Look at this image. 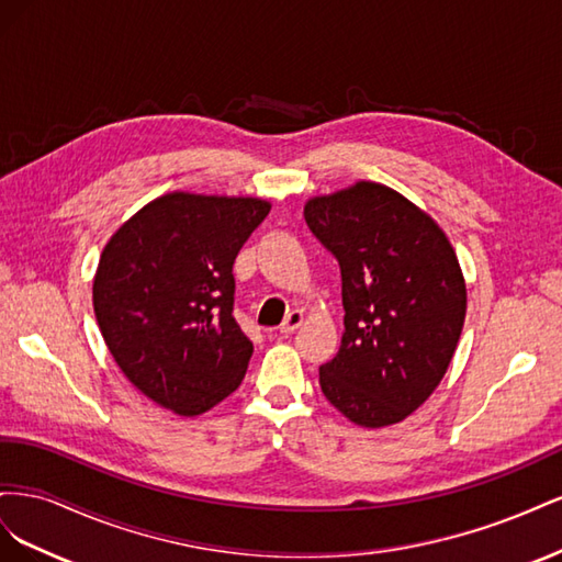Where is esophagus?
<instances>
[{
  "label": "esophagus",
  "instance_id": "obj_1",
  "mask_svg": "<svg viewBox=\"0 0 562 562\" xmlns=\"http://www.w3.org/2000/svg\"><path fill=\"white\" fill-rule=\"evenodd\" d=\"M304 323V314L300 312V310H293V312H288V316L283 318V323L279 326V333H283V335H291V333H295L300 326Z\"/></svg>",
  "mask_w": 562,
  "mask_h": 562
}]
</instances>
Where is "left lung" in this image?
Segmentation results:
<instances>
[{
    "label": "left lung",
    "mask_w": 562,
    "mask_h": 562,
    "mask_svg": "<svg viewBox=\"0 0 562 562\" xmlns=\"http://www.w3.org/2000/svg\"><path fill=\"white\" fill-rule=\"evenodd\" d=\"M304 220L342 274L345 333L318 368L323 396L359 427L396 424L434 394L462 335L454 248L431 215L380 182L314 196Z\"/></svg>",
    "instance_id": "obj_1"
}]
</instances>
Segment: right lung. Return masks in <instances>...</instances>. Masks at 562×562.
I'll return each mask as SVG.
<instances>
[{"label":"right lung","mask_w":562,"mask_h":562,"mask_svg":"<svg viewBox=\"0 0 562 562\" xmlns=\"http://www.w3.org/2000/svg\"><path fill=\"white\" fill-rule=\"evenodd\" d=\"M269 209L171 192L128 217L100 255V333L128 382L166 411L196 417L239 389L252 342L232 314V267Z\"/></svg>","instance_id":"add662e5"}]
</instances>
